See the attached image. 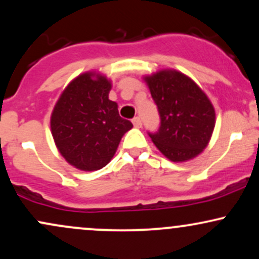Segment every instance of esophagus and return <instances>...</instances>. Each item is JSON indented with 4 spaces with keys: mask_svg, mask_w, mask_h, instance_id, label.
Returning <instances> with one entry per match:
<instances>
[{
    "mask_svg": "<svg viewBox=\"0 0 259 259\" xmlns=\"http://www.w3.org/2000/svg\"><path fill=\"white\" fill-rule=\"evenodd\" d=\"M133 124H134V126L135 127H141L142 126V120H141V118L140 117H135L133 119Z\"/></svg>",
    "mask_w": 259,
    "mask_h": 259,
    "instance_id": "esophagus-1",
    "label": "esophagus"
}]
</instances>
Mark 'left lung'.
<instances>
[{
  "label": "left lung",
  "instance_id": "8db88e82",
  "mask_svg": "<svg viewBox=\"0 0 259 259\" xmlns=\"http://www.w3.org/2000/svg\"><path fill=\"white\" fill-rule=\"evenodd\" d=\"M151 96L159 113V127L148 135L173 162L189 160L209 142L215 124L212 103L189 76L177 70H162L146 76Z\"/></svg>",
  "mask_w": 259,
  "mask_h": 259
}]
</instances>
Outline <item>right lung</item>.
<instances>
[{
	"label": "right lung",
	"instance_id": "1",
	"mask_svg": "<svg viewBox=\"0 0 259 259\" xmlns=\"http://www.w3.org/2000/svg\"><path fill=\"white\" fill-rule=\"evenodd\" d=\"M109 90L111 82L105 76L81 74L65 88L52 112L56 146L80 170L108 164L121 136L133 127L132 121L119 115L117 103L108 99Z\"/></svg>",
	"mask_w": 259,
	"mask_h": 259
}]
</instances>
